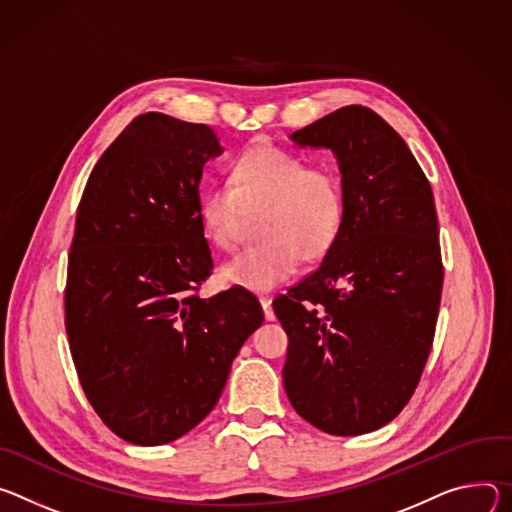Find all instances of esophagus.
Returning a JSON list of instances; mask_svg holds the SVG:
<instances>
[{"mask_svg": "<svg viewBox=\"0 0 512 512\" xmlns=\"http://www.w3.org/2000/svg\"><path fill=\"white\" fill-rule=\"evenodd\" d=\"M260 305H262V311H264V317L266 321H274V309H272V297H260Z\"/></svg>", "mask_w": 512, "mask_h": 512, "instance_id": "obj_1", "label": "esophagus"}]
</instances>
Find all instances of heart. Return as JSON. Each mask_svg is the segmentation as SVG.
I'll return each instance as SVG.
<instances>
[{
	"label": "heart",
	"instance_id": "heart-1",
	"mask_svg": "<svg viewBox=\"0 0 512 512\" xmlns=\"http://www.w3.org/2000/svg\"><path fill=\"white\" fill-rule=\"evenodd\" d=\"M230 183L201 195L207 240L234 250L250 215L258 213L264 240L221 266L225 285L270 291L299 270L303 256H325L342 230L344 187L329 164H305L299 154L258 144L232 164Z\"/></svg>",
	"mask_w": 512,
	"mask_h": 512
}]
</instances>
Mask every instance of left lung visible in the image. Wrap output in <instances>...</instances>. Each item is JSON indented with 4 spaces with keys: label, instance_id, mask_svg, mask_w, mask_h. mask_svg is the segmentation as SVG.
Segmentation results:
<instances>
[{
    "label": "left lung",
    "instance_id": "1",
    "mask_svg": "<svg viewBox=\"0 0 512 512\" xmlns=\"http://www.w3.org/2000/svg\"><path fill=\"white\" fill-rule=\"evenodd\" d=\"M291 138L337 156L344 223L319 268L272 301L289 335L282 380L313 427L370 433L407 407L433 346L443 287L433 191L368 107L337 109Z\"/></svg>",
    "mask_w": 512,
    "mask_h": 512
}]
</instances>
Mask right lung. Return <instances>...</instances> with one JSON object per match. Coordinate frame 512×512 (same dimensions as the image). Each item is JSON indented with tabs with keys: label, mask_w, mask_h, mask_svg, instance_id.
Listing matches in <instances>:
<instances>
[{
	"label": "right lung",
	"mask_w": 512,
	"mask_h": 512,
	"mask_svg": "<svg viewBox=\"0 0 512 512\" xmlns=\"http://www.w3.org/2000/svg\"><path fill=\"white\" fill-rule=\"evenodd\" d=\"M217 154L209 126L142 113L101 154L79 201L65 287L71 356L93 411L134 445L199 425L264 321L246 289L197 295L213 270L199 181Z\"/></svg>",
	"instance_id": "1"
}]
</instances>
